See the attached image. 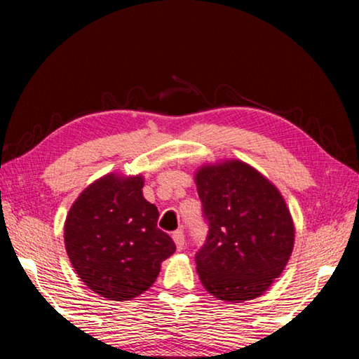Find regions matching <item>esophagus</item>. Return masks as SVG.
Segmentation results:
<instances>
[{
    "label": "esophagus",
    "instance_id": "esophagus-1",
    "mask_svg": "<svg viewBox=\"0 0 359 359\" xmlns=\"http://www.w3.org/2000/svg\"><path fill=\"white\" fill-rule=\"evenodd\" d=\"M172 239H174V242H175V247H177V250H182V248H184V244H185V234H184V231H182V229L174 231V233H172Z\"/></svg>",
    "mask_w": 359,
    "mask_h": 359
}]
</instances>
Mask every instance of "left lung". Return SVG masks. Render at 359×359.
<instances>
[{"label":"left lung","instance_id":"1","mask_svg":"<svg viewBox=\"0 0 359 359\" xmlns=\"http://www.w3.org/2000/svg\"><path fill=\"white\" fill-rule=\"evenodd\" d=\"M194 184L209 223L196 253V271L217 299H255L287 266L294 247V223L272 182L241 160L198 168Z\"/></svg>","mask_w":359,"mask_h":359}]
</instances>
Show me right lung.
I'll return each instance as SVG.
<instances>
[{
	"mask_svg": "<svg viewBox=\"0 0 359 359\" xmlns=\"http://www.w3.org/2000/svg\"><path fill=\"white\" fill-rule=\"evenodd\" d=\"M141 174L109 172L79 194L65 222V248L77 276L109 301H130L155 283L175 244L156 228L158 209Z\"/></svg>",
	"mask_w": 359,
	"mask_h": 359,
	"instance_id": "obj_1",
	"label": "right lung"
}]
</instances>
